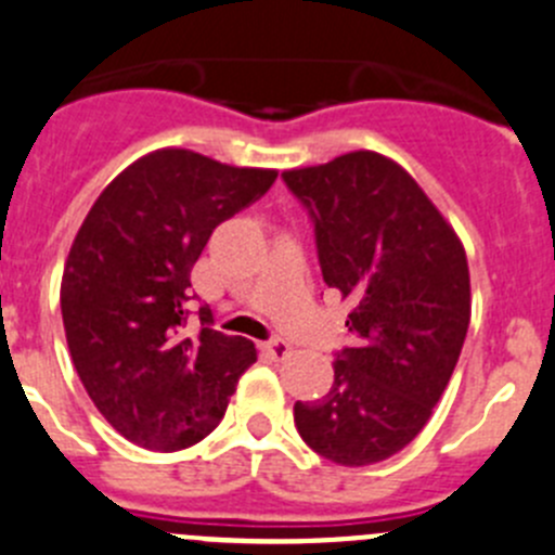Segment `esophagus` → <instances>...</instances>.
<instances>
[{"label": "esophagus", "mask_w": 555, "mask_h": 555, "mask_svg": "<svg viewBox=\"0 0 555 555\" xmlns=\"http://www.w3.org/2000/svg\"><path fill=\"white\" fill-rule=\"evenodd\" d=\"M263 351H267L272 360H286L288 353H292V346H288L283 337H274V340L263 343Z\"/></svg>", "instance_id": "1"}]
</instances>
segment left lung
<instances>
[{"label": "left lung", "mask_w": 555, "mask_h": 555, "mask_svg": "<svg viewBox=\"0 0 555 555\" xmlns=\"http://www.w3.org/2000/svg\"><path fill=\"white\" fill-rule=\"evenodd\" d=\"M308 207L324 283L348 305L353 346L321 400L294 405L305 444L340 466H371L416 439L439 403L472 321L461 236L392 157L357 150L288 168Z\"/></svg>", "instance_id": "left-lung-1"}]
</instances>
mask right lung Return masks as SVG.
Returning <instances> with one entry per match:
<instances>
[{
    "label": "right lung",
    "instance_id": "add662e5",
    "mask_svg": "<svg viewBox=\"0 0 555 555\" xmlns=\"http://www.w3.org/2000/svg\"><path fill=\"white\" fill-rule=\"evenodd\" d=\"M278 179L193 150L163 146L130 163L98 195L62 272V321L78 378L116 433L155 452L198 444L220 425L247 337L184 332L190 272L223 220Z\"/></svg>",
    "mask_w": 555,
    "mask_h": 555
}]
</instances>
